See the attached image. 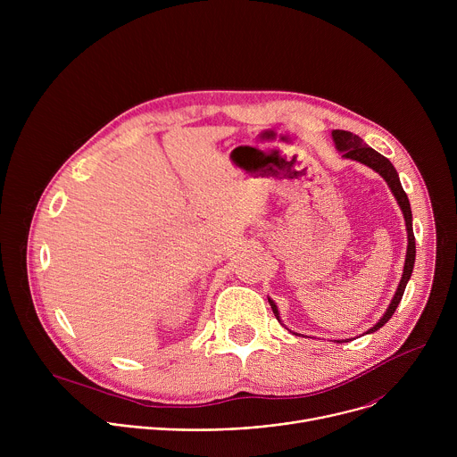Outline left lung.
Masks as SVG:
<instances>
[{
    "instance_id": "obj_1",
    "label": "left lung",
    "mask_w": 457,
    "mask_h": 457,
    "mask_svg": "<svg viewBox=\"0 0 457 457\" xmlns=\"http://www.w3.org/2000/svg\"><path fill=\"white\" fill-rule=\"evenodd\" d=\"M333 139H335V145L337 148L342 152L344 157L347 159H353V161H358L361 164H367L369 168H372L374 171H378L388 184L390 191L395 193V197L403 212V217H405V224H407V235H409V245H407V258H405V268H403V275H402V280H400V286H398V291L393 298V302H390L388 309L385 311L383 318L374 325V328H370L367 333H374L378 331L381 325H385L390 318H393L398 303L402 302V296L405 293V287H407V282L412 275V270H414V260H416V242H414V231H412V212H411V203H409V197L407 193L403 191L402 187V182H400V177H398V171L396 168L390 164V161L386 157H383L381 154H378L376 150L369 148L363 139H360L358 136L351 134V132H345V129H333ZM270 303H271V309L275 312V316L278 318V309L275 305V302L270 298ZM280 321V318H278Z\"/></svg>"
}]
</instances>
